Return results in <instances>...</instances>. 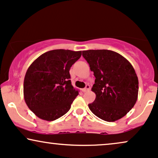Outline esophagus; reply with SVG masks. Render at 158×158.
I'll list each match as a JSON object with an SVG mask.
<instances>
[{
	"mask_svg": "<svg viewBox=\"0 0 158 158\" xmlns=\"http://www.w3.org/2000/svg\"><path fill=\"white\" fill-rule=\"evenodd\" d=\"M90 85H86V87H85V88H83V89H82V92L86 93V92H87V91L90 90Z\"/></svg>",
	"mask_w": 158,
	"mask_h": 158,
	"instance_id": "esophagus-1",
	"label": "esophagus"
}]
</instances>
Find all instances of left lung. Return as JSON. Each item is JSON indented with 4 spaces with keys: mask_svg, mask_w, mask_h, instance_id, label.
<instances>
[{
    "mask_svg": "<svg viewBox=\"0 0 158 158\" xmlns=\"http://www.w3.org/2000/svg\"><path fill=\"white\" fill-rule=\"evenodd\" d=\"M96 77L92 91L96 99L88 107L95 115L113 122L123 118L138 99V79L130 62L110 50L83 51Z\"/></svg>",
    "mask_w": 158,
    "mask_h": 158,
    "instance_id": "obj_1",
    "label": "left lung"
}]
</instances>
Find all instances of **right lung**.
I'll return each instance as SVG.
<instances>
[{
    "label": "right lung",
    "instance_id": "right-lung-1",
    "mask_svg": "<svg viewBox=\"0 0 158 158\" xmlns=\"http://www.w3.org/2000/svg\"><path fill=\"white\" fill-rule=\"evenodd\" d=\"M81 56V51H49L28 67L24 78V99L38 118L54 121L71 109L79 90L71 85L69 71Z\"/></svg>",
    "mask_w": 158,
    "mask_h": 158
}]
</instances>
